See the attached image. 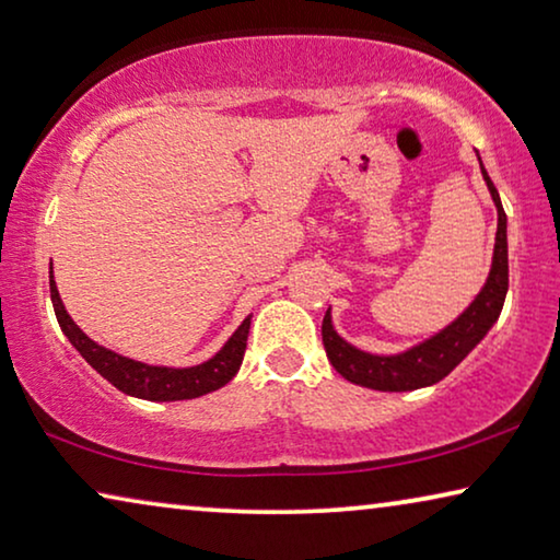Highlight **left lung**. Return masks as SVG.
<instances>
[{
  "label": "left lung",
  "mask_w": 560,
  "mask_h": 560,
  "mask_svg": "<svg viewBox=\"0 0 560 560\" xmlns=\"http://www.w3.org/2000/svg\"><path fill=\"white\" fill-rule=\"evenodd\" d=\"M480 171L498 208L495 252L486 287L480 289L472 304L453 324H447L435 337L424 339L399 354H370L364 349L352 347L339 337L331 324V312H327L322 322V341L331 366L345 380L380 392H410L430 387L442 377H447L498 322L508 294V219L493 180L482 168V163Z\"/></svg>",
  "instance_id": "8db88e82"
}]
</instances>
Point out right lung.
Instances as JSON below:
<instances>
[{
  "mask_svg": "<svg viewBox=\"0 0 560 560\" xmlns=\"http://www.w3.org/2000/svg\"><path fill=\"white\" fill-rule=\"evenodd\" d=\"M49 296H52L55 316L60 322V329L70 345L78 349L95 372L110 382L113 387L130 397L150 399V402H178V399H196L203 397L208 392L221 389L223 385L236 377L241 362H244L248 329H252V314L241 322V327L231 334V339L215 352L211 360L196 366H155L145 362H136L130 357H122L113 349L100 347L82 331L67 308L57 291V283L52 279V264H49Z\"/></svg>",
  "mask_w": 560,
  "mask_h": 560,
  "instance_id": "add662e5",
  "label": "right lung"
}]
</instances>
